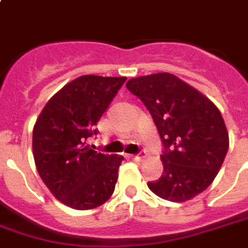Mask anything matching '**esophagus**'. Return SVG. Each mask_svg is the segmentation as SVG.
<instances>
[{"label": "esophagus", "mask_w": 248, "mask_h": 248, "mask_svg": "<svg viewBox=\"0 0 248 248\" xmlns=\"http://www.w3.org/2000/svg\"><path fill=\"white\" fill-rule=\"evenodd\" d=\"M130 158H131V160L138 161V162H140V161H142V160H143V158H145V153H143V152H140V153H138V154H134V155H130Z\"/></svg>", "instance_id": "obj_1"}]
</instances>
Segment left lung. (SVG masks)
Returning a JSON list of instances; mask_svg holds the SVG:
<instances>
[{
    "label": "left lung",
    "instance_id": "left-lung-1",
    "mask_svg": "<svg viewBox=\"0 0 248 248\" xmlns=\"http://www.w3.org/2000/svg\"><path fill=\"white\" fill-rule=\"evenodd\" d=\"M126 87L145 105L162 142L164 172L148 183L169 202H186L214 181L228 150L220 111L202 93L172 74L130 79Z\"/></svg>",
    "mask_w": 248,
    "mask_h": 248
}]
</instances>
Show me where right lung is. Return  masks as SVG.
<instances>
[{"mask_svg":"<svg viewBox=\"0 0 248 248\" xmlns=\"http://www.w3.org/2000/svg\"><path fill=\"white\" fill-rule=\"evenodd\" d=\"M124 82L126 78L80 76L53 95L36 121L37 172L52 195L71 208L99 207L115 189L124 157L84 145L96 136L95 124Z\"/></svg>","mask_w":248,"mask_h":248,"instance_id":"add662e5","label":"right lung"}]
</instances>
